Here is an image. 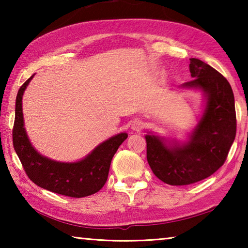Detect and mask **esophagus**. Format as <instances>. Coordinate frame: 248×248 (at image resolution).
I'll return each mask as SVG.
<instances>
[{
  "label": "esophagus",
  "mask_w": 248,
  "mask_h": 248,
  "mask_svg": "<svg viewBox=\"0 0 248 248\" xmlns=\"http://www.w3.org/2000/svg\"><path fill=\"white\" fill-rule=\"evenodd\" d=\"M141 128H142V123L140 120H134L131 123V129L133 131H139Z\"/></svg>",
  "instance_id": "esophagus-1"
}]
</instances>
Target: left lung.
Segmentation results:
<instances>
[{"label": "left lung", "mask_w": 248, "mask_h": 248, "mask_svg": "<svg viewBox=\"0 0 248 248\" xmlns=\"http://www.w3.org/2000/svg\"><path fill=\"white\" fill-rule=\"evenodd\" d=\"M190 82L183 90H198L204 96L202 115L186 141L145 134L146 158L158 179L183 186L211 176L224 164L236 134L232 87L223 75L199 59L191 58Z\"/></svg>", "instance_id": "1"}]
</instances>
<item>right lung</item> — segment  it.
I'll return each mask as SVG.
<instances>
[{
  "label": "right lung",
  "instance_id": "add662e5",
  "mask_svg": "<svg viewBox=\"0 0 248 248\" xmlns=\"http://www.w3.org/2000/svg\"><path fill=\"white\" fill-rule=\"evenodd\" d=\"M33 75L19 89L15 104L13 144L25 171L37 186L59 195L82 198L95 194L107 182L111 159L128 134L121 132L109 138L77 162H59L44 156L33 148L24 127L23 95Z\"/></svg>",
  "mask_w": 248,
  "mask_h": 248
}]
</instances>
